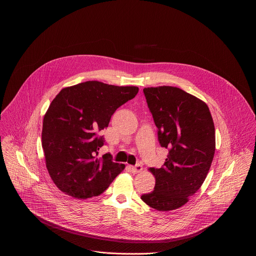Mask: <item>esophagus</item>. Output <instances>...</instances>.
Instances as JSON below:
<instances>
[{"instance_id": "34e87169", "label": "esophagus", "mask_w": 256, "mask_h": 256, "mask_svg": "<svg viewBox=\"0 0 256 256\" xmlns=\"http://www.w3.org/2000/svg\"><path fill=\"white\" fill-rule=\"evenodd\" d=\"M130 169L132 170V173H138V172H140L142 170V167L140 164H136L134 166H130Z\"/></svg>"}]
</instances>
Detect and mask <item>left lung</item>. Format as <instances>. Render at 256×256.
Instances as JSON below:
<instances>
[{"instance_id": "obj_1", "label": "left lung", "mask_w": 256, "mask_h": 256, "mask_svg": "<svg viewBox=\"0 0 256 256\" xmlns=\"http://www.w3.org/2000/svg\"><path fill=\"white\" fill-rule=\"evenodd\" d=\"M161 147L169 155L161 168H151L154 190L140 196L158 210H176L204 181L216 149L214 122L208 105L177 87L144 88Z\"/></svg>"}]
</instances>
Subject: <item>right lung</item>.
Returning a JSON list of instances; mask_svg holds the SVG:
<instances>
[{"label": "right lung", "instance_id": "right-lung-1", "mask_svg": "<svg viewBox=\"0 0 256 256\" xmlns=\"http://www.w3.org/2000/svg\"><path fill=\"white\" fill-rule=\"evenodd\" d=\"M138 92L134 86L87 81L62 89L52 101L44 118L42 148L48 173L62 192L76 198L97 196L124 170L110 154L96 158L105 144L98 134Z\"/></svg>", "mask_w": 256, "mask_h": 256}]
</instances>
